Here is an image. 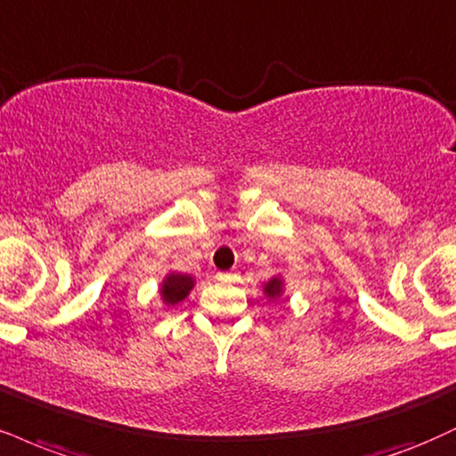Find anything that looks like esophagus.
Here are the masks:
<instances>
[{"instance_id":"obj_1","label":"esophagus","mask_w":456,"mask_h":456,"mask_svg":"<svg viewBox=\"0 0 456 456\" xmlns=\"http://www.w3.org/2000/svg\"><path fill=\"white\" fill-rule=\"evenodd\" d=\"M216 281L218 282H235V281H238V276H235L233 272H218Z\"/></svg>"}]
</instances>
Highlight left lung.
I'll list each match as a JSON object with an SVG mask.
<instances>
[{"label":"left lung","mask_w":456,"mask_h":456,"mask_svg":"<svg viewBox=\"0 0 456 456\" xmlns=\"http://www.w3.org/2000/svg\"><path fill=\"white\" fill-rule=\"evenodd\" d=\"M281 281H276V278H273L272 282H267L265 284V293L270 295V297H278V295H281Z\"/></svg>","instance_id":"8db88e82"}]
</instances>
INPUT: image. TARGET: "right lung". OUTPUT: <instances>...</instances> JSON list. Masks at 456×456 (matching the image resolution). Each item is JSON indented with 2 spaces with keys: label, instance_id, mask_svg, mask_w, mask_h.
Wrapping results in <instances>:
<instances>
[{
  "label": "right lung",
  "instance_id": "right-lung-1",
  "mask_svg": "<svg viewBox=\"0 0 456 456\" xmlns=\"http://www.w3.org/2000/svg\"><path fill=\"white\" fill-rule=\"evenodd\" d=\"M191 289H193V278L184 276V273H169L161 287V295L166 299V304L174 305L178 301H183Z\"/></svg>",
  "mask_w": 456,
  "mask_h": 456
}]
</instances>
